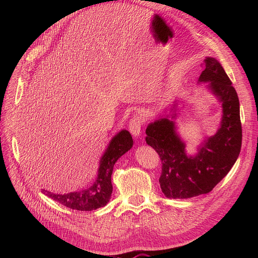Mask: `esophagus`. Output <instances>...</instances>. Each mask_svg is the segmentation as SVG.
<instances>
[{
    "label": "esophagus",
    "mask_w": 258,
    "mask_h": 258,
    "mask_svg": "<svg viewBox=\"0 0 258 258\" xmlns=\"http://www.w3.org/2000/svg\"><path fill=\"white\" fill-rule=\"evenodd\" d=\"M143 123H144V120L141 117V115L136 114L129 121V130L131 134L135 137H138L140 134H141Z\"/></svg>",
    "instance_id": "obj_1"
}]
</instances>
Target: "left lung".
I'll return each instance as SVG.
<instances>
[{"label":"left lung","mask_w":258,"mask_h":258,"mask_svg":"<svg viewBox=\"0 0 258 258\" xmlns=\"http://www.w3.org/2000/svg\"><path fill=\"white\" fill-rule=\"evenodd\" d=\"M199 81L222 101L223 118L216 135L202 144L196 156L185 154V144L174 130V122L160 118L146 128V143L161 160L160 188L167 198L186 199L208 194L235 165L241 150L242 127L236 89L220 62L205 59Z\"/></svg>","instance_id":"obj_1"}]
</instances>
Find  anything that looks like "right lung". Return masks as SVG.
<instances>
[{"mask_svg":"<svg viewBox=\"0 0 258 258\" xmlns=\"http://www.w3.org/2000/svg\"><path fill=\"white\" fill-rule=\"evenodd\" d=\"M132 144L134 140L127 130H121L112 139L105 154L101 158L97 181L89 188L64 195L47 190H43V192L52 200L73 210L92 211L104 207L110 201L113 191L111 182L113 167L117 159L130 150Z\"/></svg>","mask_w":258,"mask_h":258,"instance_id":"right-lung-1","label":"right lung"}]
</instances>
